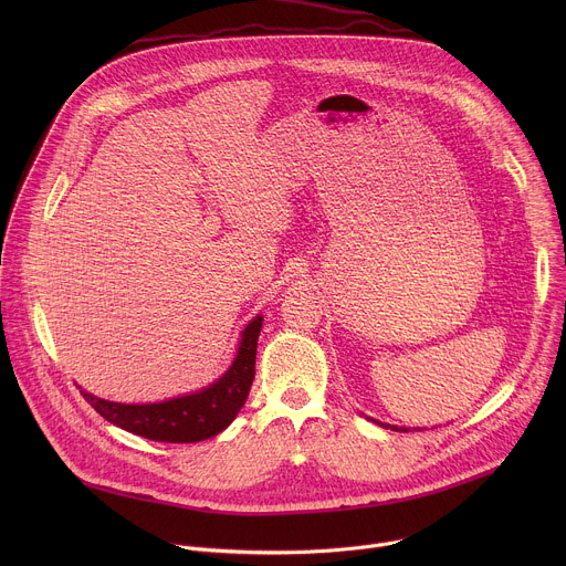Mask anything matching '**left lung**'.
<instances>
[{
  "mask_svg": "<svg viewBox=\"0 0 566 566\" xmlns=\"http://www.w3.org/2000/svg\"><path fill=\"white\" fill-rule=\"evenodd\" d=\"M374 421V419H371ZM378 426H382V428H389V430H394V432H408V428H398V426H387V423H380V421H376Z\"/></svg>",
  "mask_w": 566,
  "mask_h": 566,
  "instance_id": "1",
  "label": "left lung"
}]
</instances>
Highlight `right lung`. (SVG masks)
<instances>
[{
  "instance_id": "obj_1",
  "label": "right lung",
  "mask_w": 566,
  "mask_h": 566,
  "mask_svg": "<svg viewBox=\"0 0 566 566\" xmlns=\"http://www.w3.org/2000/svg\"><path fill=\"white\" fill-rule=\"evenodd\" d=\"M262 319L264 317L258 315L249 322L230 369L201 391L149 402V406H125V402L105 400L90 391H83V396L103 419L132 434L164 443H197L210 439L234 421L249 398L255 378Z\"/></svg>"
}]
</instances>
